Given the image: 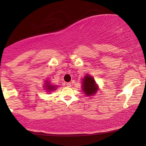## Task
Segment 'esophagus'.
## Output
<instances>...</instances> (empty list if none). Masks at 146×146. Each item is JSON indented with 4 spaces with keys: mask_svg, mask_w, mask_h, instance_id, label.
I'll use <instances>...</instances> for the list:
<instances>
[{
    "mask_svg": "<svg viewBox=\"0 0 146 146\" xmlns=\"http://www.w3.org/2000/svg\"><path fill=\"white\" fill-rule=\"evenodd\" d=\"M71 82H67L66 83V86L68 87H70L71 86Z\"/></svg>",
    "mask_w": 146,
    "mask_h": 146,
    "instance_id": "1",
    "label": "esophagus"
}]
</instances>
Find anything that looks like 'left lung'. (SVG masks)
Instances as JSON below:
<instances>
[{
  "mask_svg": "<svg viewBox=\"0 0 146 146\" xmlns=\"http://www.w3.org/2000/svg\"><path fill=\"white\" fill-rule=\"evenodd\" d=\"M83 91L87 96H92L96 93L98 88L94 80L90 76H86L83 79Z\"/></svg>",
  "mask_w": 146,
  "mask_h": 146,
  "instance_id": "obj_1",
  "label": "left lung"
}]
</instances>
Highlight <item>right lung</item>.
Instances as JSON below:
<instances>
[{
	"label": "right lung",
	"instance_id": "add662e5",
	"mask_svg": "<svg viewBox=\"0 0 146 146\" xmlns=\"http://www.w3.org/2000/svg\"><path fill=\"white\" fill-rule=\"evenodd\" d=\"M48 82H46V90L48 92H50V91H52V90H54L55 89V87L54 86H53L52 85H50V84H47Z\"/></svg>",
	"mask_w": 146,
	"mask_h": 146
}]
</instances>
